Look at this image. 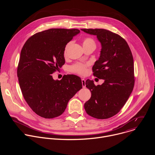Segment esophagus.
I'll list each match as a JSON object with an SVG mask.
<instances>
[{"mask_svg":"<svg viewBox=\"0 0 155 155\" xmlns=\"http://www.w3.org/2000/svg\"><path fill=\"white\" fill-rule=\"evenodd\" d=\"M81 83H82L83 87H86V81H85L84 79L81 80Z\"/></svg>","mask_w":155,"mask_h":155,"instance_id":"34e87169","label":"esophagus"}]
</instances>
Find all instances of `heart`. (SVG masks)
I'll use <instances>...</instances> for the list:
<instances>
[{
    "instance_id": "heart-1",
    "label": "heart",
    "mask_w": 155,
    "mask_h": 155,
    "mask_svg": "<svg viewBox=\"0 0 155 155\" xmlns=\"http://www.w3.org/2000/svg\"><path fill=\"white\" fill-rule=\"evenodd\" d=\"M70 43H68L67 45L65 46V53H66V51H67L69 45ZM90 45H94L96 46V43L94 40L90 37H87L85 38L83 40V47H87V46H90ZM71 70L77 74H80V75H85L87 72V69H86V65H84L81 63L77 64L74 65L72 67H71Z\"/></svg>"
}]
</instances>
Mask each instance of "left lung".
Returning <instances> with one entry per match:
<instances>
[{"label": "left lung", "mask_w": 155, "mask_h": 155, "mask_svg": "<svg viewBox=\"0 0 155 155\" xmlns=\"http://www.w3.org/2000/svg\"><path fill=\"white\" fill-rule=\"evenodd\" d=\"M96 35L101 44L99 59L93 67V75L104 82L95 86L87 80L86 86L91 97L84 103L86 113L97 119H107L118 114L126 104L134 86V61L126 40L104 29H81Z\"/></svg>", "instance_id": "1"}]
</instances>
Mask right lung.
<instances>
[{"instance_id":"obj_1","label":"right lung","mask_w":155,"mask_h":155,"mask_svg":"<svg viewBox=\"0 0 155 155\" xmlns=\"http://www.w3.org/2000/svg\"><path fill=\"white\" fill-rule=\"evenodd\" d=\"M80 32L77 29H50L31 37L21 50L17 70L21 90L31 109L43 118L62 115L82 88L78 76L54 80L51 75L64 64L65 46Z\"/></svg>"}]
</instances>
